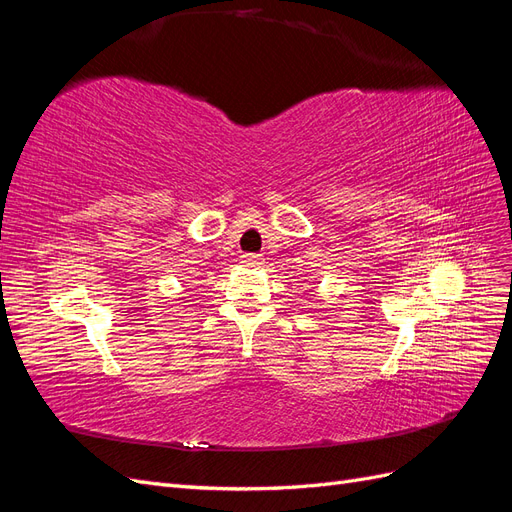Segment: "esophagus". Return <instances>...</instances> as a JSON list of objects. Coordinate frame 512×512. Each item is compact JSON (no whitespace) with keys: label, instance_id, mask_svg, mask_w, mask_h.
<instances>
[{"label":"esophagus","instance_id":"esophagus-1","mask_svg":"<svg viewBox=\"0 0 512 512\" xmlns=\"http://www.w3.org/2000/svg\"><path fill=\"white\" fill-rule=\"evenodd\" d=\"M241 262L245 267H260L262 265V258L258 254H243Z\"/></svg>","mask_w":512,"mask_h":512}]
</instances>
